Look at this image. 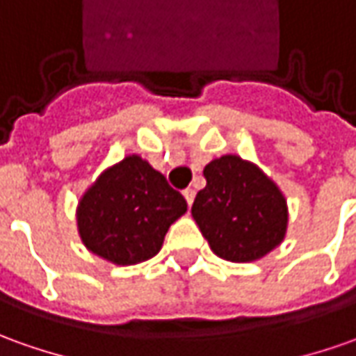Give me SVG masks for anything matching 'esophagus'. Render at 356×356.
I'll return each instance as SVG.
<instances>
[{"label":"esophagus","instance_id":"34e87169","mask_svg":"<svg viewBox=\"0 0 356 356\" xmlns=\"http://www.w3.org/2000/svg\"><path fill=\"white\" fill-rule=\"evenodd\" d=\"M183 197H185L187 204L191 207V204H193V200H195V188H185V191H183Z\"/></svg>","mask_w":356,"mask_h":356}]
</instances>
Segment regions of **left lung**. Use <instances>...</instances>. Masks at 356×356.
Wrapping results in <instances>:
<instances>
[{
    "label": "left lung",
    "mask_w": 356,
    "mask_h": 356,
    "mask_svg": "<svg viewBox=\"0 0 356 356\" xmlns=\"http://www.w3.org/2000/svg\"><path fill=\"white\" fill-rule=\"evenodd\" d=\"M191 214L210 249L232 263L265 257L284 241L289 204L279 185L253 161L226 154L204 168Z\"/></svg>",
    "instance_id": "left-lung-1"
}]
</instances>
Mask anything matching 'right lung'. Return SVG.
<instances>
[{
    "mask_svg": "<svg viewBox=\"0 0 356 356\" xmlns=\"http://www.w3.org/2000/svg\"><path fill=\"white\" fill-rule=\"evenodd\" d=\"M187 200L138 154L107 168L77 202L79 238L91 253L128 267L158 255Z\"/></svg>",
    "mask_w": 356,
    "mask_h": 356,
    "instance_id": "1",
    "label": "right lung"
}]
</instances>
